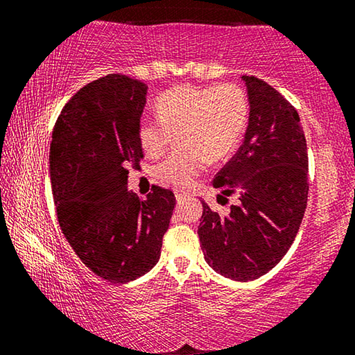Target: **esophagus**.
I'll return each instance as SVG.
<instances>
[{"mask_svg": "<svg viewBox=\"0 0 355 355\" xmlns=\"http://www.w3.org/2000/svg\"><path fill=\"white\" fill-rule=\"evenodd\" d=\"M173 192H175V199H177L178 202H182V200L186 199V197H188V192L183 191V189H175Z\"/></svg>", "mask_w": 355, "mask_h": 355, "instance_id": "1", "label": "esophagus"}]
</instances>
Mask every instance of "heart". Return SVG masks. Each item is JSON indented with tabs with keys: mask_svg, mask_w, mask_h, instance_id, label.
<instances>
[{
	"mask_svg": "<svg viewBox=\"0 0 355 355\" xmlns=\"http://www.w3.org/2000/svg\"><path fill=\"white\" fill-rule=\"evenodd\" d=\"M155 106L158 117L142 119L137 137L144 152L158 158L180 136L182 150L156 167V177L178 188L194 182L205 159L219 163L235 150L249 111L248 95L235 83L182 84L161 94Z\"/></svg>",
	"mask_w": 355,
	"mask_h": 355,
	"instance_id": "1",
	"label": "heart"
}]
</instances>
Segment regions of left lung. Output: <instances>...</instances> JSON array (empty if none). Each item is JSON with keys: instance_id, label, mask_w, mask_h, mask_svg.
Wrapping results in <instances>:
<instances>
[{"instance_id": "1", "label": "left lung", "mask_w": 355, "mask_h": 355, "mask_svg": "<svg viewBox=\"0 0 355 355\" xmlns=\"http://www.w3.org/2000/svg\"><path fill=\"white\" fill-rule=\"evenodd\" d=\"M249 94L244 142L213 180L218 203L236 197L225 214L202 200L200 248L224 277H261L291 248L309 197V155L294 106L257 76H243Z\"/></svg>"}]
</instances>
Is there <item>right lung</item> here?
Instances as JSON below:
<instances>
[{
	"mask_svg": "<svg viewBox=\"0 0 355 355\" xmlns=\"http://www.w3.org/2000/svg\"><path fill=\"white\" fill-rule=\"evenodd\" d=\"M147 86L112 73L84 86L62 107L50 146L58 220L80 260L98 277L127 284L159 260L175 196L153 186L141 199L127 167L144 158L137 137Z\"/></svg>",
	"mask_w": 355,
	"mask_h": 355,
	"instance_id": "1",
	"label": "right lung"
}]
</instances>
